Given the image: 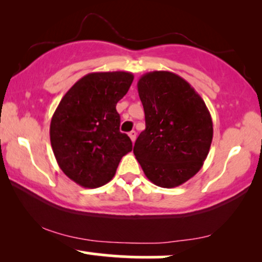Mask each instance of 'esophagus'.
<instances>
[{
	"label": "esophagus",
	"instance_id": "1",
	"mask_svg": "<svg viewBox=\"0 0 262 262\" xmlns=\"http://www.w3.org/2000/svg\"><path fill=\"white\" fill-rule=\"evenodd\" d=\"M129 138H130V140L132 141H135V139H137V132H135V130H132V132H129Z\"/></svg>",
	"mask_w": 262,
	"mask_h": 262
}]
</instances>
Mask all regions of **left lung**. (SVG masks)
Wrapping results in <instances>:
<instances>
[{"label": "left lung", "instance_id": "left-lung-1", "mask_svg": "<svg viewBox=\"0 0 262 262\" xmlns=\"http://www.w3.org/2000/svg\"><path fill=\"white\" fill-rule=\"evenodd\" d=\"M138 92L146 128L135 141V158L156 186L179 187L201 169L210 152V111L189 82L171 72L146 73Z\"/></svg>", "mask_w": 262, "mask_h": 262}]
</instances>
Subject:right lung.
Wrapping results in <instances>:
<instances>
[{
    "label": "right lung",
    "instance_id": "1",
    "mask_svg": "<svg viewBox=\"0 0 262 262\" xmlns=\"http://www.w3.org/2000/svg\"><path fill=\"white\" fill-rule=\"evenodd\" d=\"M129 72L90 73L78 80L52 115L50 141L58 166L85 188L113 180L122 157L133 149L120 132L116 104L128 92Z\"/></svg>",
    "mask_w": 262,
    "mask_h": 262
}]
</instances>
